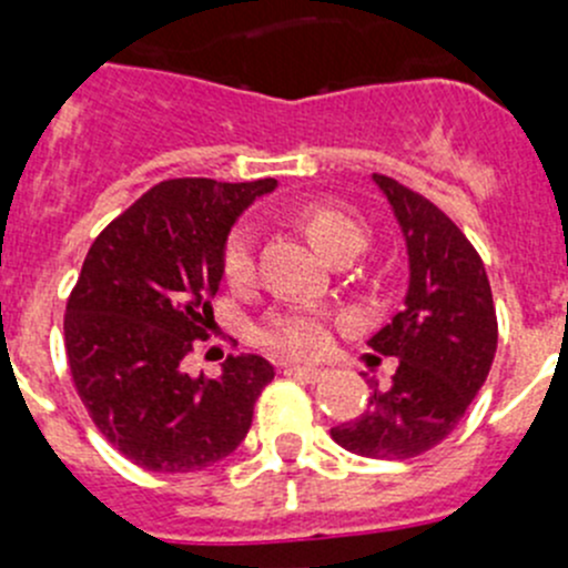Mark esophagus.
I'll return each instance as SVG.
<instances>
[{
  "label": "esophagus",
  "mask_w": 568,
  "mask_h": 568,
  "mask_svg": "<svg viewBox=\"0 0 568 568\" xmlns=\"http://www.w3.org/2000/svg\"><path fill=\"white\" fill-rule=\"evenodd\" d=\"M285 368H288V374L302 376V379H307V382H318V379H324V376H326V371L318 368V365L294 363V365H285Z\"/></svg>",
  "instance_id": "esophagus-1"
}]
</instances>
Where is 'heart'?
<instances>
[{
	"label": "heart",
	"instance_id": "obj_1",
	"mask_svg": "<svg viewBox=\"0 0 568 568\" xmlns=\"http://www.w3.org/2000/svg\"><path fill=\"white\" fill-rule=\"evenodd\" d=\"M302 225L321 252H337L365 242V227L357 216L337 203H311L302 211ZM222 277L231 288H247L255 280V236L247 225L233 227L222 250ZM329 316L316 307H285L261 326V341L291 357H316L329 346Z\"/></svg>",
	"mask_w": 568,
	"mask_h": 568
}]
</instances>
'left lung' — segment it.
<instances>
[{
	"mask_svg": "<svg viewBox=\"0 0 568 568\" xmlns=\"http://www.w3.org/2000/svg\"><path fill=\"white\" fill-rule=\"evenodd\" d=\"M393 205L409 255L404 311L368 346L398 359L390 387L332 428L341 448L368 459H415L443 443L484 387L497 352L489 277L469 239L432 200L374 173Z\"/></svg>",
	"mask_w": 568,
	"mask_h": 568,
	"instance_id": "8db88e82",
	"label": "left lung"
}]
</instances>
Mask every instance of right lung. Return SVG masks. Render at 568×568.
<instances>
[{"label": "right lung", "instance_id": "obj_1", "mask_svg": "<svg viewBox=\"0 0 568 568\" xmlns=\"http://www.w3.org/2000/svg\"><path fill=\"white\" fill-rule=\"evenodd\" d=\"M274 178H173L148 189L90 247L65 305L73 387L95 428L136 467L192 473L231 456L274 368L227 357L220 379H194L186 357L209 341L222 250Z\"/></svg>", "mask_w": 568, "mask_h": 568}]
</instances>
